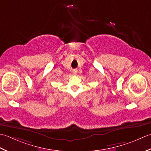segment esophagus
<instances>
[{
	"label": "esophagus",
	"mask_w": 151,
	"mask_h": 151,
	"mask_svg": "<svg viewBox=\"0 0 151 151\" xmlns=\"http://www.w3.org/2000/svg\"><path fill=\"white\" fill-rule=\"evenodd\" d=\"M77 73H78V71H77L76 70H73V75H76Z\"/></svg>",
	"instance_id": "obj_1"
}]
</instances>
